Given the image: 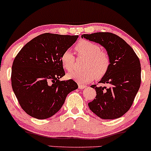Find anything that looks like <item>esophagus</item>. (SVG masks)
I'll return each mask as SVG.
<instances>
[{"label":"esophagus","instance_id":"esophagus-1","mask_svg":"<svg viewBox=\"0 0 151 151\" xmlns=\"http://www.w3.org/2000/svg\"><path fill=\"white\" fill-rule=\"evenodd\" d=\"M87 87V86H85V85H81V84H78V88H79V89H84V88H86Z\"/></svg>","mask_w":151,"mask_h":151}]
</instances>
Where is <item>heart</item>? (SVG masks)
I'll list each match as a JSON object with an SVG mask.
<instances>
[{
	"instance_id": "1",
	"label": "heart",
	"mask_w": 151,
	"mask_h": 151,
	"mask_svg": "<svg viewBox=\"0 0 151 151\" xmlns=\"http://www.w3.org/2000/svg\"><path fill=\"white\" fill-rule=\"evenodd\" d=\"M75 49L81 56L86 58L84 63V70H75L68 74L67 77L78 83H87L96 78L99 80L106 76L110 67V58L106 52L102 51L98 44L88 41L80 40L76 45ZM64 68L71 71L75 67V57L70 50H65L60 58Z\"/></svg>"
}]
</instances>
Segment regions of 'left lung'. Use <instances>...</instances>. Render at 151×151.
I'll return each instance as SVG.
<instances>
[{"instance_id": "1", "label": "left lung", "mask_w": 151, "mask_h": 151, "mask_svg": "<svg viewBox=\"0 0 151 151\" xmlns=\"http://www.w3.org/2000/svg\"><path fill=\"white\" fill-rule=\"evenodd\" d=\"M81 38L104 47L111 61L107 73L99 81L108 84L109 87L91 86L97 95L88 103L89 108L102 119L120 118L131 107L139 90L141 82L139 58L123 38L112 33L83 34Z\"/></svg>"}]
</instances>
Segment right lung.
Here are the masks:
<instances>
[{
    "mask_svg": "<svg viewBox=\"0 0 151 151\" xmlns=\"http://www.w3.org/2000/svg\"><path fill=\"white\" fill-rule=\"evenodd\" d=\"M78 35L43 33L26 43L13 60L12 88L20 106L37 119L53 116L69 93L78 88L73 80L60 81L65 75L61 55Z\"/></svg>",
    "mask_w": 151,
    "mask_h": 151,
    "instance_id": "1",
    "label": "right lung"
}]
</instances>
